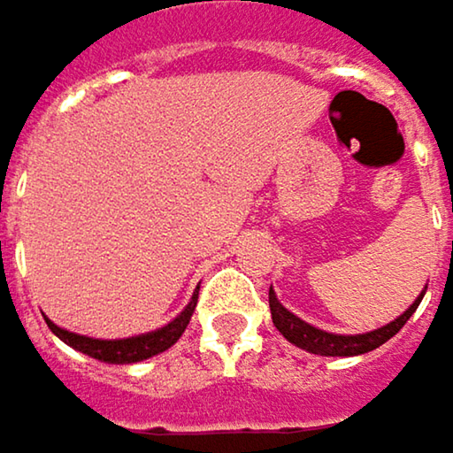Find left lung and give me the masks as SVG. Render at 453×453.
Segmentation results:
<instances>
[{
  "instance_id": "8db88e82",
  "label": "left lung",
  "mask_w": 453,
  "mask_h": 453,
  "mask_svg": "<svg viewBox=\"0 0 453 453\" xmlns=\"http://www.w3.org/2000/svg\"><path fill=\"white\" fill-rule=\"evenodd\" d=\"M422 296H425V291L414 299V304H409L407 312L396 317L394 322H388V325H383L378 330H370V333H357V335L327 333V330H319L315 325L304 322L302 317H296L291 310H286L278 302L273 288H270V315H273L275 327L280 330V335L288 343H294V346H299V349H304L310 354H319V357H359V354H367V351L383 346L388 338H394L407 325L409 317L414 315Z\"/></svg>"
}]
</instances>
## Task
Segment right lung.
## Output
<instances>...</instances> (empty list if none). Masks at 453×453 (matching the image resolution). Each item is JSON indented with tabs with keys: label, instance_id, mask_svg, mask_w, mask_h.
Instances as JSON below:
<instances>
[{
	"label": "right lung",
	"instance_id": "1",
	"mask_svg": "<svg viewBox=\"0 0 453 453\" xmlns=\"http://www.w3.org/2000/svg\"><path fill=\"white\" fill-rule=\"evenodd\" d=\"M196 299L199 294L191 296V302L183 307V312L170 319L167 325L151 330V333H141V335H131V338H112V341H104V338H88V335H81V333H70L59 325H54L49 317H46V325L49 330L65 341L67 346H73L75 351L81 354H88L91 359H99V362H107V365H134V362H143L149 357H157L162 351H167L186 330V325L191 322V315L196 310Z\"/></svg>",
	"mask_w": 453,
	"mask_h": 453
}]
</instances>
